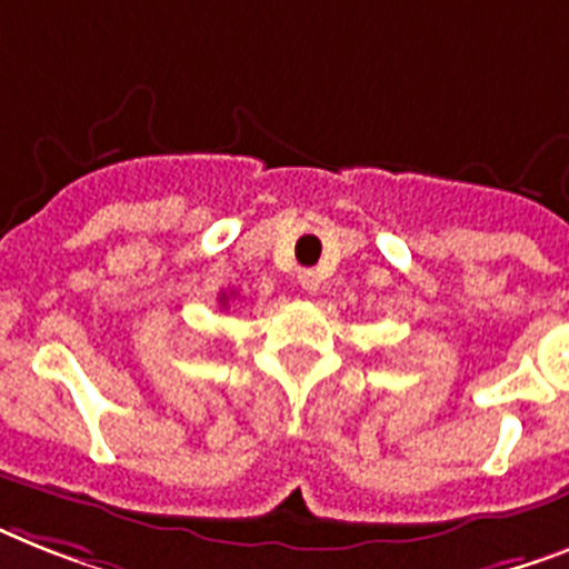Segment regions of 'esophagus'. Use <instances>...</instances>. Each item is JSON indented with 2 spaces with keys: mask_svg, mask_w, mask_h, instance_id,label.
Masks as SVG:
<instances>
[{
  "mask_svg": "<svg viewBox=\"0 0 569 569\" xmlns=\"http://www.w3.org/2000/svg\"><path fill=\"white\" fill-rule=\"evenodd\" d=\"M299 284H302V290H308V293H317L322 279H319V273H313V270H302V273H299Z\"/></svg>",
  "mask_w": 569,
  "mask_h": 569,
  "instance_id": "34e87169",
  "label": "esophagus"
}]
</instances>
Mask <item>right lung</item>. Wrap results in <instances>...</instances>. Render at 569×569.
<instances>
[{"label": "right lung", "mask_w": 569, "mask_h": 569, "mask_svg": "<svg viewBox=\"0 0 569 569\" xmlns=\"http://www.w3.org/2000/svg\"><path fill=\"white\" fill-rule=\"evenodd\" d=\"M220 305H223V308H227V305H229V296L227 293H220Z\"/></svg>", "instance_id": "1"}]
</instances>
